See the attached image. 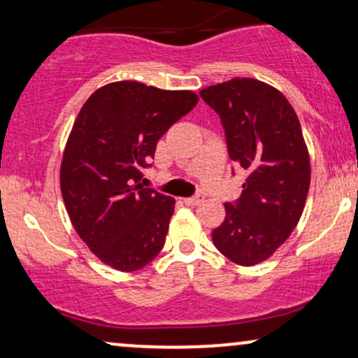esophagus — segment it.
<instances>
[{"label": "esophagus", "instance_id": "obj_1", "mask_svg": "<svg viewBox=\"0 0 358 358\" xmlns=\"http://www.w3.org/2000/svg\"><path fill=\"white\" fill-rule=\"evenodd\" d=\"M183 202L187 203V205H190V207H195V205H200V203L203 202V195L196 193V195L188 196V199H183Z\"/></svg>", "mask_w": 358, "mask_h": 358}]
</instances>
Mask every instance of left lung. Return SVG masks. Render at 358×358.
<instances>
[{
	"mask_svg": "<svg viewBox=\"0 0 358 358\" xmlns=\"http://www.w3.org/2000/svg\"><path fill=\"white\" fill-rule=\"evenodd\" d=\"M200 97L220 116L231 159L248 171L212 241L236 264H259L289 237L305 208L311 171L301 124L286 97L256 79L236 77Z\"/></svg>",
	"mask_w": 358,
	"mask_h": 358,
	"instance_id": "obj_1",
	"label": "left lung"
}]
</instances>
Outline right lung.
I'll return each mask as SVG.
<instances>
[{
  "label": "right lung",
  "mask_w": 358,
  "mask_h": 358,
  "mask_svg": "<svg viewBox=\"0 0 358 358\" xmlns=\"http://www.w3.org/2000/svg\"><path fill=\"white\" fill-rule=\"evenodd\" d=\"M196 102L192 90L121 80L82 106L62 158V196L80 239L110 268L133 273L165 245L175 199L143 188L141 171L158 139Z\"/></svg>",
  "instance_id": "right-lung-1"
}]
</instances>
